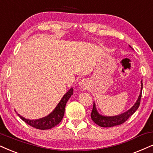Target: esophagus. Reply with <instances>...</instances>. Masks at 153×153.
<instances>
[{
	"instance_id": "1",
	"label": "esophagus",
	"mask_w": 153,
	"mask_h": 153,
	"mask_svg": "<svg viewBox=\"0 0 153 153\" xmlns=\"http://www.w3.org/2000/svg\"><path fill=\"white\" fill-rule=\"evenodd\" d=\"M79 86H80V88L82 89H85L87 88L86 83L84 81H80V82H79Z\"/></svg>"
}]
</instances>
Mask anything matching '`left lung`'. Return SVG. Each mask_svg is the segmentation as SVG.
<instances>
[{
  "instance_id": "8db88e82",
  "label": "left lung",
  "mask_w": 153,
  "mask_h": 153,
  "mask_svg": "<svg viewBox=\"0 0 153 153\" xmlns=\"http://www.w3.org/2000/svg\"><path fill=\"white\" fill-rule=\"evenodd\" d=\"M142 90H143V81H141V90L140 93L137 100L136 103L130 109L126 111L121 114L114 116V117H107V116H102L98 113L97 111L95 103H94L93 108H92V113H91V119L96 124L101 127H113L115 126L122 124L126 121L128 119V118L132 116L138 109L140 103L141 96H142Z\"/></svg>"
}]
</instances>
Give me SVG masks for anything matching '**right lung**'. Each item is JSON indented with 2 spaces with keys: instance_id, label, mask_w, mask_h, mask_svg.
<instances>
[{
  "instance_id": "1",
  "label": "right lung",
  "mask_w": 153,
  "mask_h": 153,
  "mask_svg": "<svg viewBox=\"0 0 153 153\" xmlns=\"http://www.w3.org/2000/svg\"><path fill=\"white\" fill-rule=\"evenodd\" d=\"M73 94V89L71 88L64 94V96L63 97L62 99L61 100V101L59 102V103L58 104L56 107L54 109L53 111L48 116L42 118V119L30 120L22 117L19 114H17V115L27 124L30 125V126L34 127L35 128L41 129V130H46V129L52 128L53 127L59 124L61 121V120H62L63 115H64L65 105H66L68 100H69V98L71 97Z\"/></svg>"
}]
</instances>
